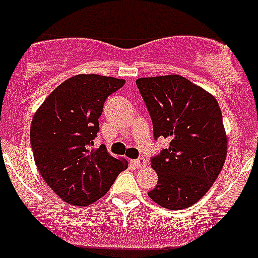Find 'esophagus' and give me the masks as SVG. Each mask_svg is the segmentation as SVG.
<instances>
[{
    "label": "esophagus",
    "instance_id": "esophagus-1",
    "mask_svg": "<svg viewBox=\"0 0 258 258\" xmlns=\"http://www.w3.org/2000/svg\"><path fill=\"white\" fill-rule=\"evenodd\" d=\"M134 165L135 167H137V168H143V167H145L146 165V159L145 158H139V159H135L134 162Z\"/></svg>",
    "mask_w": 258,
    "mask_h": 258
}]
</instances>
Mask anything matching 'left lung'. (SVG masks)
I'll use <instances>...</instances> for the list:
<instances>
[{
  "label": "left lung",
  "instance_id": "1",
  "mask_svg": "<svg viewBox=\"0 0 258 258\" xmlns=\"http://www.w3.org/2000/svg\"><path fill=\"white\" fill-rule=\"evenodd\" d=\"M150 113L154 137L169 148L151 158L158 184L149 197L169 210L192 206L210 189L227 158V134L218 102L179 75L136 80Z\"/></svg>",
  "mask_w": 258,
  "mask_h": 258
}]
</instances>
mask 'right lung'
Returning a JSON list of instances; mask_svg holds the SVG:
<instances>
[{"label": "right lung", "mask_w": 258, "mask_h": 258, "mask_svg": "<svg viewBox=\"0 0 258 258\" xmlns=\"http://www.w3.org/2000/svg\"><path fill=\"white\" fill-rule=\"evenodd\" d=\"M124 83L100 75H76L57 86L33 117L35 164L45 183L67 204L90 205L128 167L126 160L109 155L104 145L94 148L103 105Z\"/></svg>", "instance_id": "1"}]
</instances>
